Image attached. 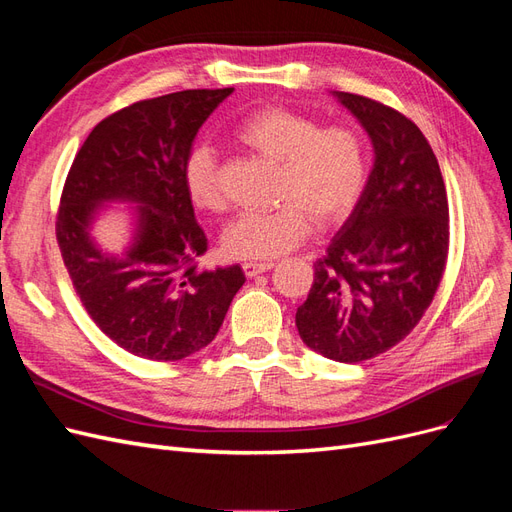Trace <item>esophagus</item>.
I'll list each match as a JSON object with an SVG mask.
<instances>
[{
	"label": "esophagus",
	"instance_id": "1",
	"mask_svg": "<svg viewBox=\"0 0 512 512\" xmlns=\"http://www.w3.org/2000/svg\"><path fill=\"white\" fill-rule=\"evenodd\" d=\"M273 269V262H245L243 265V273L247 277H256L260 273H267Z\"/></svg>",
	"mask_w": 512,
	"mask_h": 512
}]
</instances>
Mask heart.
Returning <instances> with one entry per match:
<instances>
[{
    "instance_id": "1",
    "label": "heart",
    "mask_w": 512,
    "mask_h": 512,
    "mask_svg": "<svg viewBox=\"0 0 512 512\" xmlns=\"http://www.w3.org/2000/svg\"><path fill=\"white\" fill-rule=\"evenodd\" d=\"M254 156L277 164L271 211H245L226 228L224 252L239 260H273L312 235L350 220L367 192L371 158L365 136L344 126L322 128L314 117L286 106L247 115L232 134ZM183 188L205 213H222L226 194L215 153L200 145L183 162Z\"/></svg>"
}]
</instances>
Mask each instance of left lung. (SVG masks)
I'll list each match as a JSON object with an SVG mask.
<instances>
[{"mask_svg":"<svg viewBox=\"0 0 512 512\" xmlns=\"http://www.w3.org/2000/svg\"><path fill=\"white\" fill-rule=\"evenodd\" d=\"M374 147L367 192L316 260L297 309L307 348L361 363L399 344L423 318L448 254V200L423 132L393 108L333 91Z\"/></svg>","mask_w":512,"mask_h":512,"instance_id":"1","label":"left lung"}]
</instances>
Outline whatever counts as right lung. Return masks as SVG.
Instances as JSON below:
<instances>
[{
    "label": "right lung",
    "instance_id": "right-lung-1",
    "mask_svg": "<svg viewBox=\"0 0 512 512\" xmlns=\"http://www.w3.org/2000/svg\"><path fill=\"white\" fill-rule=\"evenodd\" d=\"M188 89L136 102L91 130L68 173L57 243L85 309L117 346L149 361H181L209 346L245 275L203 271L207 237L183 188V162L207 117L230 94ZM131 207L119 255L90 235L101 211Z\"/></svg>",
    "mask_w": 512,
    "mask_h": 512
}]
</instances>
